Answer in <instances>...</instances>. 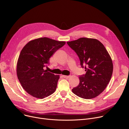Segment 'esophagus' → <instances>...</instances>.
<instances>
[{"instance_id": "34e87169", "label": "esophagus", "mask_w": 129, "mask_h": 129, "mask_svg": "<svg viewBox=\"0 0 129 129\" xmlns=\"http://www.w3.org/2000/svg\"><path fill=\"white\" fill-rule=\"evenodd\" d=\"M62 77H63L64 78L68 79V78H69L70 77V76H64V75H63V76H62Z\"/></svg>"}]
</instances>
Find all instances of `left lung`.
I'll list each match as a JSON object with an SVG mask.
<instances>
[{
	"instance_id": "obj_1",
	"label": "left lung",
	"mask_w": 129,
	"mask_h": 129,
	"mask_svg": "<svg viewBox=\"0 0 129 129\" xmlns=\"http://www.w3.org/2000/svg\"><path fill=\"white\" fill-rule=\"evenodd\" d=\"M75 51L86 73L79 76L80 83L72 89L76 95L91 99L100 94L111 78L113 63L104 45L95 39L81 38L67 42Z\"/></svg>"
}]
</instances>
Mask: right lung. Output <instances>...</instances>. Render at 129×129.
<instances>
[{
    "label": "right lung",
    "mask_w": 129,
    "mask_h": 129,
    "mask_svg": "<svg viewBox=\"0 0 129 129\" xmlns=\"http://www.w3.org/2000/svg\"><path fill=\"white\" fill-rule=\"evenodd\" d=\"M65 44L64 41L44 37L29 41L23 48L17 62V75L28 94L43 99L56 90L59 76L44 70V67L49 65L55 52Z\"/></svg>",
    "instance_id": "obj_1"
}]
</instances>
